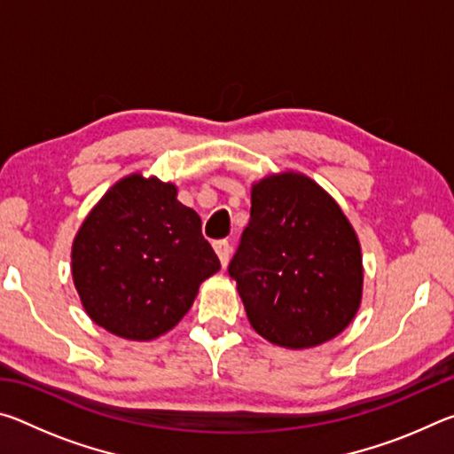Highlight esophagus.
Wrapping results in <instances>:
<instances>
[{"label": "esophagus", "mask_w": 454, "mask_h": 454, "mask_svg": "<svg viewBox=\"0 0 454 454\" xmlns=\"http://www.w3.org/2000/svg\"><path fill=\"white\" fill-rule=\"evenodd\" d=\"M214 250H216V254H218V258H220V264L226 266L228 260H230V252H232V248H230L228 240L214 242Z\"/></svg>", "instance_id": "34e87169"}]
</instances>
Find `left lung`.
Returning a JSON list of instances; mask_svg holds the SVG:
<instances>
[{
	"instance_id": "8db88e82",
	"label": "left lung",
	"mask_w": 454,
	"mask_h": 454,
	"mask_svg": "<svg viewBox=\"0 0 454 454\" xmlns=\"http://www.w3.org/2000/svg\"><path fill=\"white\" fill-rule=\"evenodd\" d=\"M250 222L228 266L250 326L276 347L312 348L356 317L364 268L340 206L301 172L252 184Z\"/></svg>"
}]
</instances>
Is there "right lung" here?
Returning a JSON list of instances; mask_svg holds the SVG:
<instances>
[{
  "instance_id": "1",
  "label": "right lung",
  "mask_w": 454,
  "mask_h": 454,
  "mask_svg": "<svg viewBox=\"0 0 454 454\" xmlns=\"http://www.w3.org/2000/svg\"><path fill=\"white\" fill-rule=\"evenodd\" d=\"M220 270L198 214L178 188L134 172L118 180L82 222L72 278L83 310L126 340L166 334L194 304L200 284Z\"/></svg>"
}]
</instances>
